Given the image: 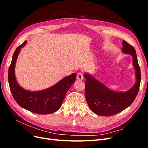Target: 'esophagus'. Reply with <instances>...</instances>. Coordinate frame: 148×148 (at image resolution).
<instances>
[{
    "instance_id": "34e87169",
    "label": "esophagus",
    "mask_w": 148,
    "mask_h": 148,
    "mask_svg": "<svg viewBox=\"0 0 148 148\" xmlns=\"http://www.w3.org/2000/svg\"><path fill=\"white\" fill-rule=\"evenodd\" d=\"M77 79L78 80H82V79H83V76L82 73L79 72V73H77Z\"/></svg>"
}]
</instances>
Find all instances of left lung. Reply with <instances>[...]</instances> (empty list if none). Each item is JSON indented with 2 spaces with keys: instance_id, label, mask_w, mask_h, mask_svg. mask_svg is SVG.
Returning a JSON list of instances; mask_svg holds the SVG:
<instances>
[{
  "instance_id": "left-lung-1",
  "label": "left lung",
  "mask_w": 148,
  "mask_h": 148,
  "mask_svg": "<svg viewBox=\"0 0 148 148\" xmlns=\"http://www.w3.org/2000/svg\"><path fill=\"white\" fill-rule=\"evenodd\" d=\"M122 51L131 55L133 66L135 70V83L127 91H116L110 89L91 75L84 73L85 93L88 104L94 113L101 116L117 114L130 106L136 97L141 82V71L136 53L133 46L124 40Z\"/></svg>"
}]
</instances>
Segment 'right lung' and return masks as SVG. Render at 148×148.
I'll use <instances>...</instances> for the list:
<instances>
[{
	"mask_svg": "<svg viewBox=\"0 0 148 148\" xmlns=\"http://www.w3.org/2000/svg\"><path fill=\"white\" fill-rule=\"evenodd\" d=\"M27 41L18 47L13 53L8 69V80L12 96L18 104L31 112L49 114L60 109L65 96L76 80L77 75L67 76L52 86L41 91H31L20 86L15 78V69L18 56Z\"/></svg>",
	"mask_w": 148,
	"mask_h": 148,
	"instance_id": "1",
	"label": "right lung"
}]
</instances>
